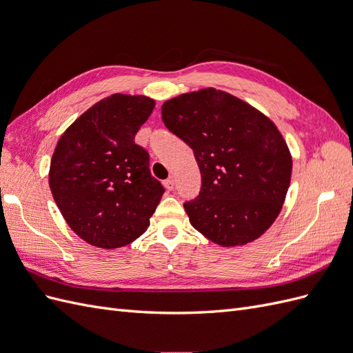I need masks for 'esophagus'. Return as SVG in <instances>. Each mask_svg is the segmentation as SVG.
<instances>
[{
    "label": "esophagus",
    "instance_id": "obj_1",
    "mask_svg": "<svg viewBox=\"0 0 353 353\" xmlns=\"http://www.w3.org/2000/svg\"><path fill=\"white\" fill-rule=\"evenodd\" d=\"M163 185H165V188L166 190H169V191H172L174 188H175V179L170 176V178H168L165 183H163Z\"/></svg>",
    "mask_w": 353,
    "mask_h": 353
}]
</instances>
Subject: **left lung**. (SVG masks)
<instances>
[{
    "instance_id": "left-lung-1",
    "label": "left lung",
    "mask_w": 353,
    "mask_h": 353,
    "mask_svg": "<svg viewBox=\"0 0 353 353\" xmlns=\"http://www.w3.org/2000/svg\"><path fill=\"white\" fill-rule=\"evenodd\" d=\"M168 130L194 152L200 194L184 209L190 223L222 248L259 239L280 215L293 160L276 125L227 91L203 88L162 105Z\"/></svg>"
}]
</instances>
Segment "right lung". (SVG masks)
<instances>
[{"label":"right lung","instance_id":"1","mask_svg":"<svg viewBox=\"0 0 353 353\" xmlns=\"http://www.w3.org/2000/svg\"><path fill=\"white\" fill-rule=\"evenodd\" d=\"M156 101L113 94L83 112L59 138L48 184L57 208L79 239L100 249L137 240L165 190L134 138Z\"/></svg>","mask_w":353,"mask_h":353}]
</instances>
